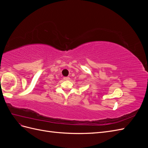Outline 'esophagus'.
I'll return each instance as SVG.
<instances>
[{"label":"esophagus","instance_id":"1","mask_svg":"<svg viewBox=\"0 0 148 148\" xmlns=\"http://www.w3.org/2000/svg\"><path fill=\"white\" fill-rule=\"evenodd\" d=\"M64 79L65 80H69V79H70V78H69V77H64Z\"/></svg>","mask_w":148,"mask_h":148}]
</instances>
